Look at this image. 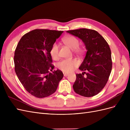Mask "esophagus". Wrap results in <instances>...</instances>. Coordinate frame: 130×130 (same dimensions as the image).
Listing matches in <instances>:
<instances>
[{
	"label": "esophagus",
	"instance_id": "esophagus-1",
	"mask_svg": "<svg viewBox=\"0 0 130 130\" xmlns=\"http://www.w3.org/2000/svg\"><path fill=\"white\" fill-rule=\"evenodd\" d=\"M63 75H64V76H67L69 74L68 73H63Z\"/></svg>",
	"mask_w": 130,
	"mask_h": 130
}]
</instances>
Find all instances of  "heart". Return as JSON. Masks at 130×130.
Segmentation results:
<instances>
[{
    "mask_svg": "<svg viewBox=\"0 0 130 130\" xmlns=\"http://www.w3.org/2000/svg\"><path fill=\"white\" fill-rule=\"evenodd\" d=\"M62 41L69 48L74 51L77 55H81L83 52V50L80 48V42L78 39L73 36H69L64 37ZM59 45L55 43L52 45L50 50V54L52 57L54 59H57L58 57ZM79 65V62L76 59L71 60H63L57 64L59 69L65 73H70Z\"/></svg>",
    "mask_w": 130,
    "mask_h": 130,
    "instance_id": "1",
    "label": "heart"
}]
</instances>
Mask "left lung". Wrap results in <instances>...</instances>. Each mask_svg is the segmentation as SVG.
Wrapping results in <instances>:
<instances>
[{"mask_svg":"<svg viewBox=\"0 0 130 130\" xmlns=\"http://www.w3.org/2000/svg\"><path fill=\"white\" fill-rule=\"evenodd\" d=\"M67 32L81 39L87 50L79 67L84 73L76 74L73 89L81 96H93L104 88L108 81L112 67L111 49L104 38L95 30L83 28ZM84 73L86 74V77Z\"/></svg>","mask_w":130,"mask_h":130,"instance_id":"left-lung-1","label":"left lung"}]
</instances>
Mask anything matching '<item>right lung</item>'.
Returning a JSON list of instances; mask_svg holds the SVG:
<instances>
[{"label": "right lung", "instance_id": "1", "mask_svg": "<svg viewBox=\"0 0 130 130\" xmlns=\"http://www.w3.org/2000/svg\"><path fill=\"white\" fill-rule=\"evenodd\" d=\"M63 32L35 29L25 34L18 43L14 56L15 72L26 91L35 97L52 95L63 77L61 70L53 71L54 66L50 54Z\"/></svg>", "mask_w": 130, "mask_h": 130}]
</instances>
